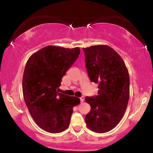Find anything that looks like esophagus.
I'll list each match as a JSON object with an SVG mask.
<instances>
[{
  "label": "esophagus",
  "mask_w": 153,
  "mask_h": 153,
  "mask_svg": "<svg viewBox=\"0 0 153 153\" xmlns=\"http://www.w3.org/2000/svg\"><path fill=\"white\" fill-rule=\"evenodd\" d=\"M84 99H85L84 97H82L81 98H80V101H81V102H83L84 101Z\"/></svg>",
  "instance_id": "1"
}]
</instances>
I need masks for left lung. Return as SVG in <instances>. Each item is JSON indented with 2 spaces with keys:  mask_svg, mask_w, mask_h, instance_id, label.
<instances>
[{
  "mask_svg": "<svg viewBox=\"0 0 153 153\" xmlns=\"http://www.w3.org/2000/svg\"><path fill=\"white\" fill-rule=\"evenodd\" d=\"M91 82L98 84V95L85 98L91 107L87 128L97 133L109 131L123 117L129 97V76L122 58L107 45L83 48Z\"/></svg>",
  "mask_w": 153,
  "mask_h": 153,
  "instance_id": "8db88e82",
  "label": "left lung"
}]
</instances>
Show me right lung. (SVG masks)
Returning a JSON list of instances; mask_svg holds the SVG:
<instances>
[{"instance_id": "right-lung-1", "label": "right lung", "mask_w": 153, "mask_h": 153, "mask_svg": "<svg viewBox=\"0 0 153 153\" xmlns=\"http://www.w3.org/2000/svg\"><path fill=\"white\" fill-rule=\"evenodd\" d=\"M80 53L78 47L47 46L28 59L23 76L25 104L36 124L49 133L68 128L73 108L80 100L58 93L62 77Z\"/></svg>"}]
</instances>
